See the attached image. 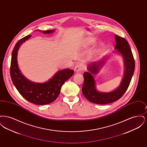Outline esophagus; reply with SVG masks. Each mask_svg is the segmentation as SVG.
<instances>
[{
	"label": "esophagus",
	"mask_w": 147,
	"mask_h": 147,
	"mask_svg": "<svg viewBox=\"0 0 147 147\" xmlns=\"http://www.w3.org/2000/svg\"><path fill=\"white\" fill-rule=\"evenodd\" d=\"M82 65H80V64H77V65L75 67V68H74V70L76 71V72H80V71H81L82 70Z\"/></svg>",
	"instance_id": "obj_1"
}]
</instances>
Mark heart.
Instances as JSON below:
<instances>
[{
    "label": "heart",
    "instance_id": "obj_1",
    "mask_svg": "<svg viewBox=\"0 0 147 147\" xmlns=\"http://www.w3.org/2000/svg\"><path fill=\"white\" fill-rule=\"evenodd\" d=\"M95 42V40L94 38H93L92 37H88L85 41V46L88 47L91 46L92 45H93ZM98 52H99V49L98 48H96L94 50L92 55L93 56H95L98 54Z\"/></svg>",
    "mask_w": 147,
    "mask_h": 147
}]
</instances>
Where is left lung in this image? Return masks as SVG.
Here are the masks:
<instances>
[{
    "label": "left lung",
    "instance_id": "1",
    "mask_svg": "<svg viewBox=\"0 0 147 147\" xmlns=\"http://www.w3.org/2000/svg\"><path fill=\"white\" fill-rule=\"evenodd\" d=\"M116 43L113 53L122 57L124 62V74L121 82L118 87L109 92L98 91L96 87V81L93 77L99 72L107 60L112 54L105 55L98 61L90 63L88 66V71L84 73V84L82 92L87 100L92 103L104 105L113 102L121 98L126 92L133 76L135 62L130 46L126 39L115 36Z\"/></svg>",
    "mask_w": 147,
    "mask_h": 147
}]
</instances>
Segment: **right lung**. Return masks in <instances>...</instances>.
<instances>
[{
	"instance_id": "right-lung-1",
	"label": "right lung",
	"mask_w": 147,
	"mask_h": 147,
	"mask_svg": "<svg viewBox=\"0 0 147 147\" xmlns=\"http://www.w3.org/2000/svg\"><path fill=\"white\" fill-rule=\"evenodd\" d=\"M37 31L45 34H49L55 30ZM31 37V35H28L16 43L11 55L10 76L14 86L26 100L36 105H46L57 98L62 86L73 75L74 71L69 68L58 70L51 79L44 83L34 82L24 77L18 66V52L21 45Z\"/></svg>"
}]
</instances>
